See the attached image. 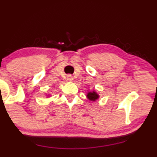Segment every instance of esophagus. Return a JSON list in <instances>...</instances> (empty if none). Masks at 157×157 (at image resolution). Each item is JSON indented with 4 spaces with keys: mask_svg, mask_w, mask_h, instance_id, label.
Wrapping results in <instances>:
<instances>
[{
    "mask_svg": "<svg viewBox=\"0 0 157 157\" xmlns=\"http://www.w3.org/2000/svg\"><path fill=\"white\" fill-rule=\"evenodd\" d=\"M67 80L68 81H72L73 80H74V77H73V76H71V75H68Z\"/></svg>",
    "mask_w": 157,
    "mask_h": 157,
    "instance_id": "obj_1",
    "label": "esophagus"
}]
</instances>
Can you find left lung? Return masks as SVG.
<instances>
[{
  "label": "left lung",
  "mask_w": 157,
  "mask_h": 157,
  "mask_svg": "<svg viewBox=\"0 0 157 157\" xmlns=\"http://www.w3.org/2000/svg\"><path fill=\"white\" fill-rule=\"evenodd\" d=\"M86 96L90 101H94L98 99V97H99L98 94L96 93V92H95V91H93L91 92V91L88 92Z\"/></svg>",
  "instance_id": "8db88e82"
}]
</instances>
